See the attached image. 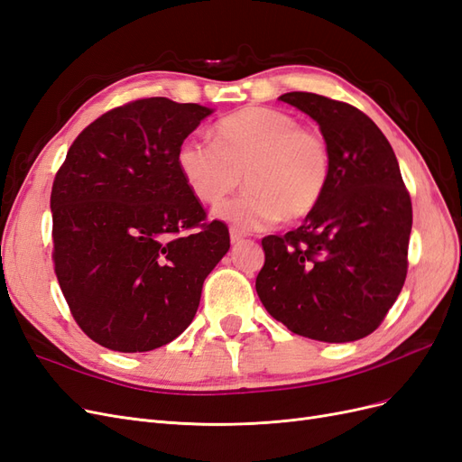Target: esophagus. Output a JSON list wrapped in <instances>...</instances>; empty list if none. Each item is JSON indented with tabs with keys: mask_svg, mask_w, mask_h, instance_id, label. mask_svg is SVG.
Instances as JSON below:
<instances>
[{
	"mask_svg": "<svg viewBox=\"0 0 462 462\" xmlns=\"http://www.w3.org/2000/svg\"><path fill=\"white\" fill-rule=\"evenodd\" d=\"M231 243L235 245V243H241L245 236H246V233L243 231V229H239V227H231Z\"/></svg>",
	"mask_w": 462,
	"mask_h": 462,
	"instance_id": "1",
	"label": "esophagus"
}]
</instances>
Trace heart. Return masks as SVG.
Here are the masks:
<instances>
[{
    "label": "heart",
    "instance_id": "1",
    "mask_svg": "<svg viewBox=\"0 0 462 462\" xmlns=\"http://www.w3.org/2000/svg\"><path fill=\"white\" fill-rule=\"evenodd\" d=\"M190 194L219 206L239 189L248 190L221 208V216L246 227L309 217L326 197L331 156L326 138L282 109L248 106L214 125V143L189 136L175 153Z\"/></svg>",
    "mask_w": 462,
    "mask_h": 462
}]
</instances>
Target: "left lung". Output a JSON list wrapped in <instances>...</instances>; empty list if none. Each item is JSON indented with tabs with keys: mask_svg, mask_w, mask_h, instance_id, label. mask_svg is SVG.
Returning a JSON list of instances; mask_svg holds the SVG:
<instances>
[{
	"mask_svg": "<svg viewBox=\"0 0 462 462\" xmlns=\"http://www.w3.org/2000/svg\"><path fill=\"white\" fill-rule=\"evenodd\" d=\"M279 100L310 116L331 156V179L302 226L262 239V304L292 333L348 343L380 328L409 270L411 194L377 125L355 106L312 92Z\"/></svg>",
	"mask_w": 462,
	"mask_h": 462,
	"instance_id": "obj_1",
	"label": "left lung"
}]
</instances>
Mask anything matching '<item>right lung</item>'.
<instances>
[{"label": "right lung", "instance_id": "add662e5", "mask_svg": "<svg viewBox=\"0 0 462 462\" xmlns=\"http://www.w3.org/2000/svg\"><path fill=\"white\" fill-rule=\"evenodd\" d=\"M212 109L141 97L82 131L51 187L53 268L79 328L119 353L183 333L229 250L177 170L180 141Z\"/></svg>", "mask_w": 462, "mask_h": 462}]
</instances>
